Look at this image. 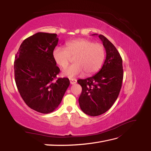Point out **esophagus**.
<instances>
[{
  "label": "esophagus",
  "mask_w": 151,
  "mask_h": 151,
  "mask_svg": "<svg viewBox=\"0 0 151 151\" xmlns=\"http://www.w3.org/2000/svg\"><path fill=\"white\" fill-rule=\"evenodd\" d=\"M70 80V84H75L76 83V82H77V81H76V79H73V78H71V79H69Z\"/></svg>",
  "instance_id": "1"
}]
</instances>
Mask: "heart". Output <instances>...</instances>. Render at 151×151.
Wrapping results in <instances>:
<instances>
[{
    "label": "heart",
    "instance_id": "obj_1",
    "mask_svg": "<svg viewBox=\"0 0 151 151\" xmlns=\"http://www.w3.org/2000/svg\"><path fill=\"white\" fill-rule=\"evenodd\" d=\"M52 54L54 62L62 68L67 67L74 58L75 63L62 71L63 76L73 78L85 73L91 75L97 72L104 60L105 50L101 44L87 39H77L67 42L65 48L56 46Z\"/></svg>",
    "mask_w": 151,
    "mask_h": 151
}]
</instances>
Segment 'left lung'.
Here are the masks:
<instances>
[{
    "label": "left lung",
    "mask_w": 151,
    "mask_h": 151,
    "mask_svg": "<svg viewBox=\"0 0 151 151\" xmlns=\"http://www.w3.org/2000/svg\"><path fill=\"white\" fill-rule=\"evenodd\" d=\"M99 37L106 52L103 65L94 76L77 81L82 88L78 99L80 107L90 116L100 115L112 106L119 94L123 78L120 54L103 35H99Z\"/></svg>",
    "instance_id": "8db88e82"
}]
</instances>
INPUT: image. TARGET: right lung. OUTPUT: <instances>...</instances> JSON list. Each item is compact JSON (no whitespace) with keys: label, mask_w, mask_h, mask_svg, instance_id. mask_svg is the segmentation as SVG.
<instances>
[{"label":"right lung","mask_w":151,"mask_h":151,"mask_svg":"<svg viewBox=\"0 0 151 151\" xmlns=\"http://www.w3.org/2000/svg\"><path fill=\"white\" fill-rule=\"evenodd\" d=\"M58 42L56 34L37 32L22 41L15 57L18 91L28 106L40 113L57 108L70 84L67 78L56 79L60 70L52 53Z\"/></svg>","instance_id":"add662e5"}]
</instances>
